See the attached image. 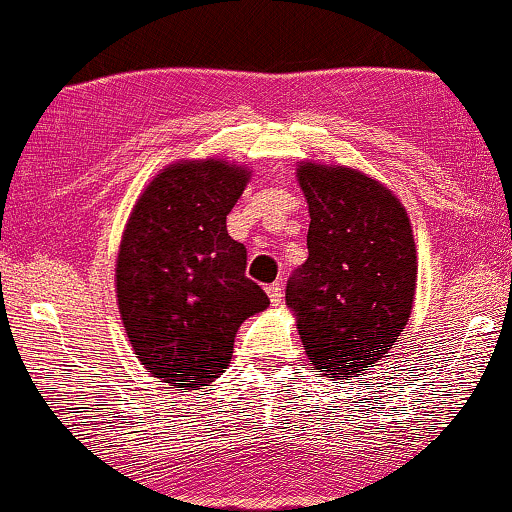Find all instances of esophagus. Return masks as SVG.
Segmentation results:
<instances>
[{"label":"esophagus","mask_w":512,"mask_h":512,"mask_svg":"<svg viewBox=\"0 0 512 512\" xmlns=\"http://www.w3.org/2000/svg\"><path fill=\"white\" fill-rule=\"evenodd\" d=\"M267 295H269V300L274 302V304L281 302L283 300V283L281 281L271 283V286H267Z\"/></svg>","instance_id":"obj_1"}]
</instances>
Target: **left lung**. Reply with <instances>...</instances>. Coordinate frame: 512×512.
I'll return each instance as SVG.
<instances>
[{
    "label": "left lung",
    "instance_id": "obj_1",
    "mask_svg": "<svg viewBox=\"0 0 512 512\" xmlns=\"http://www.w3.org/2000/svg\"><path fill=\"white\" fill-rule=\"evenodd\" d=\"M309 203V257L286 302L314 371L357 378L392 349L416 293V245L392 191L349 167H297Z\"/></svg>",
    "mask_w": 512,
    "mask_h": 512
}]
</instances>
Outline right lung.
I'll return each instance as SVG.
<instances>
[{
	"mask_svg": "<svg viewBox=\"0 0 512 512\" xmlns=\"http://www.w3.org/2000/svg\"><path fill=\"white\" fill-rule=\"evenodd\" d=\"M245 184L248 170L224 160L170 165L127 222L115 269L122 323L146 371L170 385L219 378L241 323L269 304L226 231Z\"/></svg>",
	"mask_w": 512,
	"mask_h": 512,
	"instance_id": "add662e5",
	"label": "right lung"
}]
</instances>
